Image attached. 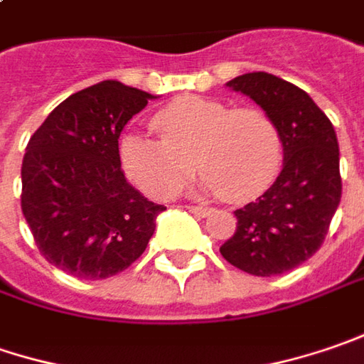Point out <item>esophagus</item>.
<instances>
[{
    "label": "esophagus",
    "mask_w": 364,
    "mask_h": 364,
    "mask_svg": "<svg viewBox=\"0 0 364 364\" xmlns=\"http://www.w3.org/2000/svg\"><path fill=\"white\" fill-rule=\"evenodd\" d=\"M189 212L196 213L199 218H205V215L212 213V208H205V205H189Z\"/></svg>",
    "instance_id": "1"
}]
</instances>
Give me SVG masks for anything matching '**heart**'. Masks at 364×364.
<instances>
[{"mask_svg": "<svg viewBox=\"0 0 364 364\" xmlns=\"http://www.w3.org/2000/svg\"><path fill=\"white\" fill-rule=\"evenodd\" d=\"M159 138L130 132L119 138V163L149 198H173L193 166L199 187L226 201H248L273 183L283 159L275 119L261 107L187 95L151 118Z\"/></svg>", "mask_w": 364, "mask_h": 364, "instance_id": "1", "label": "heart"}]
</instances>
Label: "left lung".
Returning a JSON list of instances; mask_svg holds the SVG:
<instances>
[{
  "label": "left lung",
  "instance_id": "obj_1",
  "mask_svg": "<svg viewBox=\"0 0 364 364\" xmlns=\"http://www.w3.org/2000/svg\"><path fill=\"white\" fill-rule=\"evenodd\" d=\"M275 119L283 171L261 198L236 210V232L220 246L236 269L257 277L287 273L324 242L342 196L338 140L332 122L304 89L269 73L228 81Z\"/></svg>",
  "mask_w": 364,
  "mask_h": 364
}]
</instances>
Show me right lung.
Returning a JSON list of instances; mask_svg holds the SVG:
<instances>
[{
  "instance_id": "obj_1",
  "label": "right lung",
  "mask_w": 364,
  "mask_h": 364,
  "mask_svg": "<svg viewBox=\"0 0 364 364\" xmlns=\"http://www.w3.org/2000/svg\"><path fill=\"white\" fill-rule=\"evenodd\" d=\"M151 93L102 81L58 103L22 163V212L40 255L77 279L122 273L146 250L166 210L126 181L119 132Z\"/></svg>"
}]
</instances>
